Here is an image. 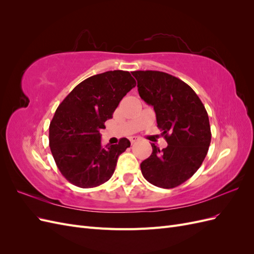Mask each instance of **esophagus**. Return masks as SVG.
Wrapping results in <instances>:
<instances>
[{"instance_id":"34e87169","label":"esophagus","mask_w":254,"mask_h":254,"mask_svg":"<svg viewBox=\"0 0 254 254\" xmlns=\"http://www.w3.org/2000/svg\"><path fill=\"white\" fill-rule=\"evenodd\" d=\"M136 141H137V137L136 136H131V137H130V143H131V144L135 143Z\"/></svg>"}]
</instances>
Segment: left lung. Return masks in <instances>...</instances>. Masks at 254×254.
<instances>
[{"label": "left lung", "mask_w": 254, "mask_h": 254, "mask_svg": "<svg viewBox=\"0 0 254 254\" xmlns=\"http://www.w3.org/2000/svg\"><path fill=\"white\" fill-rule=\"evenodd\" d=\"M142 99L156 112L158 128L167 142L141 163L144 178L158 188L173 189L193 176L201 166L211 143L207 112L188 83L164 72H131Z\"/></svg>", "instance_id": "1"}]
</instances>
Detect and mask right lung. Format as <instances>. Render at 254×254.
Segmentation results:
<instances>
[{
    "label": "right lung",
    "instance_id": "add662e5",
    "mask_svg": "<svg viewBox=\"0 0 254 254\" xmlns=\"http://www.w3.org/2000/svg\"><path fill=\"white\" fill-rule=\"evenodd\" d=\"M135 84L127 71L97 74L77 84L58 106L50 124V148L68 182L89 189L111 178L130 142L122 137L119 144L103 146L99 131Z\"/></svg>",
    "mask_w": 254,
    "mask_h": 254
}]
</instances>
